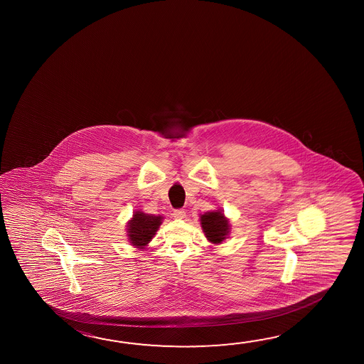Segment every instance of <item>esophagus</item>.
I'll return each mask as SVG.
<instances>
[{
    "label": "esophagus",
    "instance_id": "34e87169",
    "mask_svg": "<svg viewBox=\"0 0 364 364\" xmlns=\"http://www.w3.org/2000/svg\"><path fill=\"white\" fill-rule=\"evenodd\" d=\"M173 217L178 220H184L186 213H185L184 209H176V210H173Z\"/></svg>",
    "mask_w": 364,
    "mask_h": 364
}]
</instances>
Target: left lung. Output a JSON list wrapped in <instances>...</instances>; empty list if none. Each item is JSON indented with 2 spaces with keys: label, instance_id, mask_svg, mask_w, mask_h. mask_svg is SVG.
<instances>
[{
  "label": "left lung",
  "instance_id": "left-lung-1",
  "mask_svg": "<svg viewBox=\"0 0 364 364\" xmlns=\"http://www.w3.org/2000/svg\"><path fill=\"white\" fill-rule=\"evenodd\" d=\"M199 220L203 232L210 244H222L225 240L228 239L231 225L222 209L205 212L204 215H199Z\"/></svg>",
  "mask_w": 364,
  "mask_h": 364
}]
</instances>
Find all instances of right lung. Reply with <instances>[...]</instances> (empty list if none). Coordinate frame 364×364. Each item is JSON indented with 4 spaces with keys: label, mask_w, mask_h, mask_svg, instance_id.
I'll list each match as a JSON object with an SVG mask.
<instances>
[{
    "label": "right lung",
    "mask_w": 364,
    "mask_h": 364,
    "mask_svg": "<svg viewBox=\"0 0 364 364\" xmlns=\"http://www.w3.org/2000/svg\"><path fill=\"white\" fill-rule=\"evenodd\" d=\"M162 215H149L142 210H136L131 220L127 222V237L129 245L136 249H146L149 241L155 237L157 230L161 226Z\"/></svg>",
    "instance_id": "obj_1"
}]
</instances>
